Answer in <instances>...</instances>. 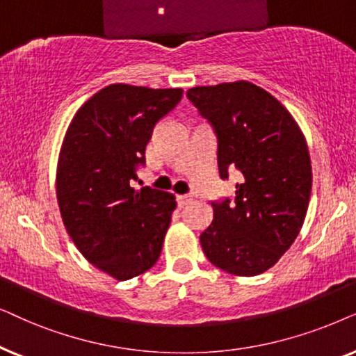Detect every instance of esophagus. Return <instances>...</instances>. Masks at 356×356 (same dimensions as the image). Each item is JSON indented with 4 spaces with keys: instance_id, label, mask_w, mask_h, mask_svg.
<instances>
[{
    "instance_id": "34e87169",
    "label": "esophagus",
    "mask_w": 356,
    "mask_h": 356,
    "mask_svg": "<svg viewBox=\"0 0 356 356\" xmlns=\"http://www.w3.org/2000/svg\"><path fill=\"white\" fill-rule=\"evenodd\" d=\"M192 200H193L192 195H177V205L181 207V208L187 207Z\"/></svg>"
}]
</instances>
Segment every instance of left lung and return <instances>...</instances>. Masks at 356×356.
<instances>
[{
	"mask_svg": "<svg viewBox=\"0 0 356 356\" xmlns=\"http://www.w3.org/2000/svg\"><path fill=\"white\" fill-rule=\"evenodd\" d=\"M187 97L215 130L220 177L239 172L234 202L211 203L203 252L231 275L264 273L305 222L312 187L305 135L280 101L249 81L197 86Z\"/></svg>",
	"mask_w": 356,
	"mask_h": 356,
	"instance_id": "obj_1",
	"label": "left lung"
}]
</instances>
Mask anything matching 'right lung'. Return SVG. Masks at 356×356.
Here are the masks:
<instances>
[{
	"label": "right lung",
	"mask_w": 356,
	"mask_h": 356,
	"mask_svg": "<svg viewBox=\"0 0 356 356\" xmlns=\"http://www.w3.org/2000/svg\"><path fill=\"white\" fill-rule=\"evenodd\" d=\"M182 89L111 84L79 107L56 165V200L76 248L94 267L130 280L158 262L175 197L135 188L154 125Z\"/></svg>",
	"instance_id": "obj_1"
}]
</instances>
